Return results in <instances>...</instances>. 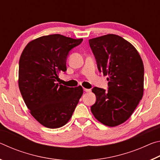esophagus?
<instances>
[{"instance_id":"esophagus-1","label":"esophagus","mask_w":160,"mask_h":160,"mask_svg":"<svg viewBox=\"0 0 160 160\" xmlns=\"http://www.w3.org/2000/svg\"><path fill=\"white\" fill-rule=\"evenodd\" d=\"M84 91L85 92H90V89H87V88H84Z\"/></svg>"}]
</instances>
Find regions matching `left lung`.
<instances>
[{"mask_svg": "<svg viewBox=\"0 0 160 160\" xmlns=\"http://www.w3.org/2000/svg\"><path fill=\"white\" fill-rule=\"evenodd\" d=\"M97 68L108 75V91L92 90L96 102L91 112L97 121L114 127L131 117L143 96L144 66L136 48L118 35L109 34L89 40Z\"/></svg>", "mask_w": 160, "mask_h": 160, "instance_id": "1", "label": "left lung"}]
</instances>
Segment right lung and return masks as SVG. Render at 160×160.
I'll list each match as a JSON object with an SVG mask.
<instances>
[{
    "label": "right lung",
    "instance_id": "add662e5",
    "mask_svg": "<svg viewBox=\"0 0 160 160\" xmlns=\"http://www.w3.org/2000/svg\"><path fill=\"white\" fill-rule=\"evenodd\" d=\"M82 39L51 34L29 42L19 61L18 85L26 106L36 120L48 128H58L68 122L82 95V86L56 83L66 68L69 51Z\"/></svg>",
    "mask_w": 160,
    "mask_h": 160
}]
</instances>
